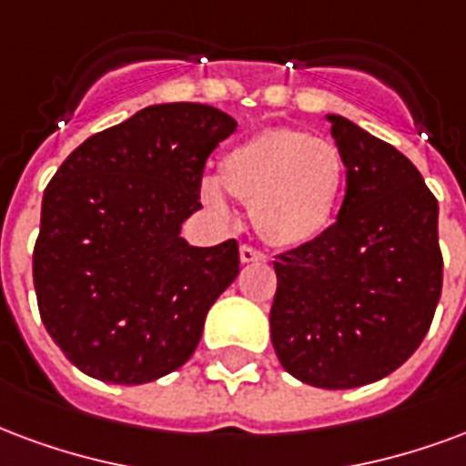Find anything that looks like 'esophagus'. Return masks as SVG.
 Wrapping results in <instances>:
<instances>
[{"label":"esophagus","mask_w":466,"mask_h":466,"mask_svg":"<svg viewBox=\"0 0 466 466\" xmlns=\"http://www.w3.org/2000/svg\"><path fill=\"white\" fill-rule=\"evenodd\" d=\"M239 259H242L244 264H251V261H264L267 259V254L261 249H257V247H251V244H242V247H239Z\"/></svg>","instance_id":"34e87169"}]
</instances>
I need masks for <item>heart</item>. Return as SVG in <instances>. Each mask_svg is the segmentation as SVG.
<instances>
[{"instance_id":"obj_1","label":"heart","mask_w":466,"mask_h":466,"mask_svg":"<svg viewBox=\"0 0 466 466\" xmlns=\"http://www.w3.org/2000/svg\"><path fill=\"white\" fill-rule=\"evenodd\" d=\"M343 157L326 137L274 127L251 136L219 160V181L199 195L217 212L227 209L222 187L251 207V219L268 242L296 247L326 232L343 189Z\"/></svg>"}]
</instances>
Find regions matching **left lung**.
I'll return each instance as SVG.
<instances>
[{"label": "left lung", "mask_w": 466, "mask_h": 466, "mask_svg": "<svg viewBox=\"0 0 466 466\" xmlns=\"http://www.w3.org/2000/svg\"><path fill=\"white\" fill-rule=\"evenodd\" d=\"M346 165L339 219L274 261L271 343L301 382L346 390L415 353L442 294L437 198L390 143L329 116Z\"/></svg>", "instance_id": "8db88e82"}]
</instances>
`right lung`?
I'll list each match as a JSON object with an SVG mask.
<instances>
[{"label": "right lung", "instance_id": "right-lung-1", "mask_svg": "<svg viewBox=\"0 0 466 466\" xmlns=\"http://www.w3.org/2000/svg\"><path fill=\"white\" fill-rule=\"evenodd\" d=\"M237 120L163 103L96 133L44 189L34 289L44 326L98 380L140 385L187 363L205 316L239 274L237 239L189 247L209 155Z\"/></svg>", "mask_w": 466, "mask_h": 466}]
</instances>
